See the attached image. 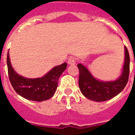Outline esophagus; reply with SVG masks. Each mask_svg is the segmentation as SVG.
<instances>
[{"mask_svg": "<svg viewBox=\"0 0 135 135\" xmlns=\"http://www.w3.org/2000/svg\"><path fill=\"white\" fill-rule=\"evenodd\" d=\"M68 63L70 65H74V64H76V59L74 57H70L68 59Z\"/></svg>", "mask_w": 135, "mask_h": 135, "instance_id": "esophagus-1", "label": "esophagus"}]
</instances>
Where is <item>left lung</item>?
<instances>
[{"instance_id": "8db88e82", "label": "left lung", "mask_w": 135, "mask_h": 135, "mask_svg": "<svg viewBox=\"0 0 135 135\" xmlns=\"http://www.w3.org/2000/svg\"><path fill=\"white\" fill-rule=\"evenodd\" d=\"M124 63L121 76L114 81H100L91 74L89 70L82 64H78L79 69L78 84L81 93L90 100L105 101L114 98L124 89L128 80L130 71V57L126 46Z\"/></svg>"}]
</instances>
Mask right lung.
I'll use <instances>...</instances> for the list:
<instances>
[{
    "mask_svg": "<svg viewBox=\"0 0 135 135\" xmlns=\"http://www.w3.org/2000/svg\"><path fill=\"white\" fill-rule=\"evenodd\" d=\"M7 68L12 86L17 93L26 99L42 101L49 99L54 95L58 85V80L67 68L66 63L54 67L41 78H27L20 76L13 70L9 53H7Z\"/></svg>",
    "mask_w": 135,
    "mask_h": 135,
    "instance_id": "obj_1",
    "label": "right lung"
}]
</instances>
